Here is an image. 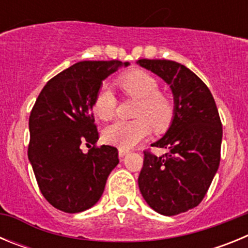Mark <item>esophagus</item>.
I'll use <instances>...</instances> for the list:
<instances>
[{
  "instance_id": "obj_1",
  "label": "esophagus",
  "mask_w": 248,
  "mask_h": 248,
  "mask_svg": "<svg viewBox=\"0 0 248 248\" xmlns=\"http://www.w3.org/2000/svg\"><path fill=\"white\" fill-rule=\"evenodd\" d=\"M128 153H129V151L126 150V149H119V157H122V159H123V157L125 156Z\"/></svg>"
}]
</instances>
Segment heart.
Listing matches in <instances>:
<instances>
[{
    "label": "heart",
    "instance_id": "heart-1",
    "mask_svg": "<svg viewBox=\"0 0 248 248\" xmlns=\"http://www.w3.org/2000/svg\"><path fill=\"white\" fill-rule=\"evenodd\" d=\"M117 85L125 95L138 99L134 109V120H118L103 131L107 144L119 149H130L149 137L151 126L155 131H163L174 118V103L168 95L160 93L159 80L141 69H133L122 74ZM94 115L109 120L117 109V98L110 89L100 88L92 104Z\"/></svg>",
    "mask_w": 248,
    "mask_h": 248
}]
</instances>
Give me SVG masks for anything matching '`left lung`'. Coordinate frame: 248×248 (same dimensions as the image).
Masks as SVG:
<instances>
[{
	"label": "left lung",
	"mask_w": 248,
	"mask_h": 248,
	"mask_svg": "<svg viewBox=\"0 0 248 248\" xmlns=\"http://www.w3.org/2000/svg\"><path fill=\"white\" fill-rule=\"evenodd\" d=\"M159 76L174 95V118L161 139V156L144 151L138 184L154 211L174 216L194 209L205 198L220 165L222 124L210 89L189 68L166 59H139Z\"/></svg>",
	"instance_id": "1"
}]
</instances>
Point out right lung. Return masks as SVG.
Instances as JSON below:
<instances>
[{"label":"right lung","mask_w":248,"mask_h":248,"mask_svg":"<svg viewBox=\"0 0 248 248\" xmlns=\"http://www.w3.org/2000/svg\"><path fill=\"white\" fill-rule=\"evenodd\" d=\"M128 65L120 61L78 62L48 80L34 103L28 160L45 199L61 211L76 214L95 205L119 163L117 148L95 146L99 134L92 104L103 80ZM84 143L88 153L81 151Z\"/></svg>","instance_id":"right-lung-1"}]
</instances>
